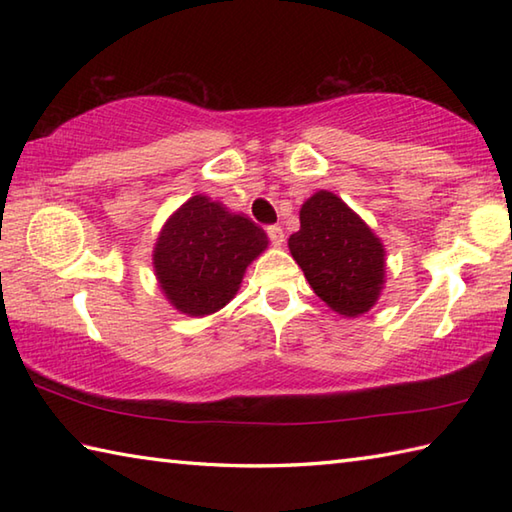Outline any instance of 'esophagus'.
Wrapping results in <instances>:
<instances>
[{
  "label": "esophagus",
  "mask_w": 512,
  "mask_h": 512,
  "mask_svg": "<svg viewBox=\"0 0 512 512\" xmlns=\"http://www.w3.org/2000/svg\"><path fill=\"white\" fill-rule=\"evenodd\" d=\"M266 233H268V237H270V242H273L275 246H281V244H284V228H281L279 224L268 226V228H266Z\"/></svg>",
  "instance_id": "34e87169"
}]
</instances>
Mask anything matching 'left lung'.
Returning <instances> with one entry per match:
<instances>
[{"label":"left lung","mask_w":512,"mask_h":512,"mask_svg":"<svg viewBox=\"0 0 512 512\" xmlns=\"http://www.w3.org/2000/svg\"><path fill=\"white\" fill-rule=\"evenodd\" d=\"M299 222L288 248L317 297L347 319L372 310L385 288L383 239L339 195L325 189L301 204Z\"/></svg>","instance_id":"1"}]
</instances>
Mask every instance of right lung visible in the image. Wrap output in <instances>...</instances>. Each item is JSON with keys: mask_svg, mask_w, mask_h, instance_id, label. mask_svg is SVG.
I'll list each match as a JSON object with an SVG mask.
<instances>
[{"mask_svg": "<svg viewBox=\"0 0 512 512\" xmlns=\"http://www.w3.org/2000/svg\"><path fill=\"white\" fill-rule=\"evenodd\" d=\"M266 248L264 228L198 193L162 224L151 264L173 308L187 317H209L231 303L246 268Z\"/></svg>", "mask_w": 512, "mask_h": 512, "instance_id": "right-lung-1", "label": "right lung"}]
</instances>
